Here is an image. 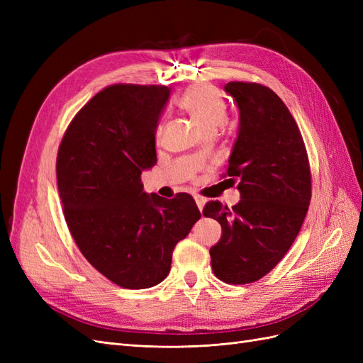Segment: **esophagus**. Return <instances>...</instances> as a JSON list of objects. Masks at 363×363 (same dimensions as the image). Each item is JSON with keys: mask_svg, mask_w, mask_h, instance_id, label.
I'll return each instance as SVG.
<instances>
[{"mask_svg": "<svg viewBox=\"0 0 363 363\" xmlns=\"http://www.w3.org/2000/svg\"><path fill=\"white\" fill-rule=\"evenodd\" d=\"M194 200H195L196 206H199L200 212H201V211H203V207H204V204H206V199H204V196H201V195H194Z\"/></svg>", "mask_w": 363, "mask_h": 363, "instance_id": "esophagus-1", "label": "esophagus"}]
</instances>
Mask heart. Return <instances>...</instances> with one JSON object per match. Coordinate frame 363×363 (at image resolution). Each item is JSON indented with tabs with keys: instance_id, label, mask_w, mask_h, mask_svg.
I'll use <instances>...</instances> for the list:
<instances>
[{
	"instance_id": "1",
	"label": "heart",
	"mask_w": 363,
	"mask_h": 363,
	"mask_svg": "<svg viewBox=\"0 0 363 363\" xmlns=\"http://www.w3.org/2000/svg\"><path fill=\"white\" fill-rule=\"evenodd\" d=\"M179 107L188 113L194 123L200 127L204 135L216 133V130L224 124L227 111L225 104L212 87L196 84L189 87L179 100ZM160 130L157 131V135ZM195 157L199 152H195Z\"/></svg>"
}]
</instances>
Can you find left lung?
Listing matches in <instances>:
<instances>
[{"label":"left lung","mask_w":363,"mask_h":363,"mask_svg":"<svg viewBox=\"0 0 363 363\" xmlns=\"http://www.w3.org/2000/svg\"><path fill=\"white\" fill-rule=\"evenodd\" d=\"M224 91L239 108L227 174L239 180L240 201L232 208L208 201L203 215L223 228L211 248L215 276L245 284L268 274L294 244L311 204V168L298 125L276 92L245 82Z\"/></svg>","instance_id":"left-lung-1"}]
</instances>
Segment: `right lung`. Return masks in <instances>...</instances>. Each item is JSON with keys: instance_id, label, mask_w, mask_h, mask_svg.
<instances>
[{"instance_id": "obj_1", "label": "right lung", "mask_w": 363, "mask_h": 363, "mask_svg": "<svg viewBox=\"0 0 363 363\" xmlns=\"http://www.w3.org/2000/svg\"><path fill=\"white\" fill-rule=\"evenodd\" d=\"M168 86L113 84L75 115L57 155V186L82 255L121 288L167 279L172 251L200 211L189 194L167 200L144 192L142 171L156 164V130Z\"/></svg>"}]
</instances>
